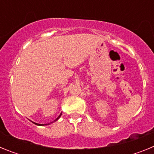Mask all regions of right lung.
Listing matches in <instances>:
<instances>
[{"label": "right lung", "mask_w": 154, "mask_h": 154, "mask_svg": "<svg viewBox=\"0 0 154 154\" xmlns=\"http://www.w3.org/2000/svg\"><path fill=\"white\" fill-rule=\"evenodd\" d=\"M61 116H62V112H61V113H60V115L58 116V117H57L56 119H55V120L54 121V122H55V121H57V120H58V119H59V118L61 117ZM54 122H51V123H54ZM32 123H35V125H38V126H44V125H49V124H51V123H47V124H40V123H34V122H32Z\"/></svg>", "instance_id": "right-lung-1"}]
</instances>
